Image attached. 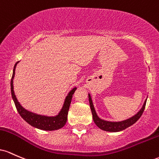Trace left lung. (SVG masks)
Instances as JSON below:
<instances>
[{
    "instance_id": "obj_1",
    "label": "left lung",
    "mask_w": 159,
    "mask_h": 159,
    "mask_svg": "<svg viewBox=\"0 0 159 159\" xmlns=\"http://www.w3.org/2000/svg\"><path fill=\"white\" fill-rule=\"evenodd\" d=\"M89 104H90L91 110H92V118H93V120L96 125L99 128H101V130H103V131H110V132H117V131H122V130H125V128L130 127L133 124H134L142 116V114L144 111V109H145L146 103H147V100H146L144 101L142 108L140 110V111L137 114H135L134 116H133L132 117H131V118L125 119V120L121 121V122H109V121H105L103 119H101L98 116L95 110H94L90 94H89Z\"/></svg>"
}]
</instances>
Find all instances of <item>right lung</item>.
<instances>
[{"instance_id":"right-lung-1","label":"right lung","mask_w":159,"mask_h":159,"mask_svg":"<svg viewBox=\"0 0 159 159\" xmlns=\"http://www.w3.org/2000/svg\"><path fill=\"white\" fill-rule=\"evenodd\" d=\"M19 62V61L16 62L15 66H14L11 83H10L12 98L14 103H15L18 113H19V115L22 117V119L25 122H28L29 125H31L33 127L38 128V129L44 130V131H54V130L60 129V128L64 127L66 122H67V114H68V110L69 108H70L73 94H74L76 88H74L69 92L67 96L66 97L61 110L59 113L56 116H46L38 115V114L28 111L25 109L23 108L22 105L18 101L13 90V78L14 76H15L16 67V65Z\"/></svg>"}]
</instances>
